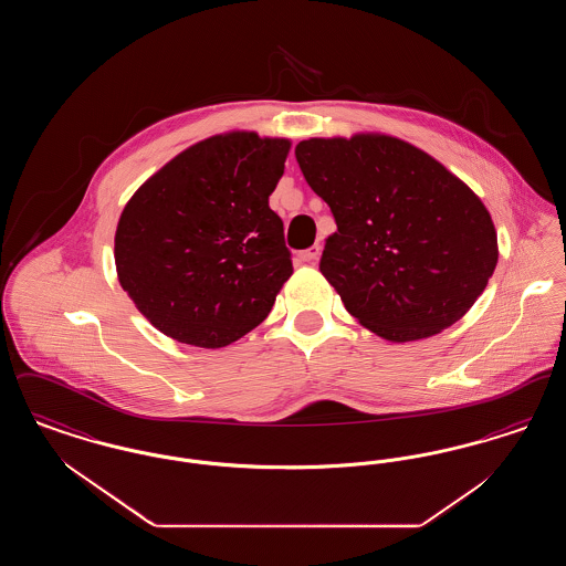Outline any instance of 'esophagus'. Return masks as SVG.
<instances>
[{
    "label": "esophagus",
    "instance_id": "1",
    "mask_svg": "<svg viewBox=\"0 0 566 566\" xmlns=\"http://www.w3.org/2000/svg\"><path fill=\"white\" fill-rule=\"evenodd\" d=\"M321 250H323V248H321L318 243H314L312 248H307V250L298 252V261H301V263H314V261H318Z\"/></svg>",
    "mask_w": 566,
    "mask_h": 566
}]
</instances>
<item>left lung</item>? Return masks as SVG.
<instances>
[{"label":"left lung","instance_id":"8db88e82","mask_svg":"<svg viewBox=\"0 0 566 566\" xmlns=\"http://www.w3.org/2000/svg\"><path fill=\"white\" fill-rule=\"evenodd\" d=\"M295 155L337 222L321 271L358 323L405 344L473 307L499 261L496 229L448 167L386 134L310 137Z\"/></svg>","mask_w":566,"mask_h":566}]
</instances>
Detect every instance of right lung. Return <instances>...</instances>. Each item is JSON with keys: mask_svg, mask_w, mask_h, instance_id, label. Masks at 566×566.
<instances>
[{"mask_svg": "<svg viewBox=\"0 0 566 566\" xmlns=\"http://www.w3.org/2000/svg\"><path fill=\"white\" fill-rule=\"evenodd\" d=\"M289 150L286 137L212 135L127 201L114 235L118 282L163 335L214 350L270 316L293 275L270 208Z\"/></svg>", "mask_w": 566, "mask_h": 566, "instance_id": "add662e5", "label": "right lung"}]
</instances>
